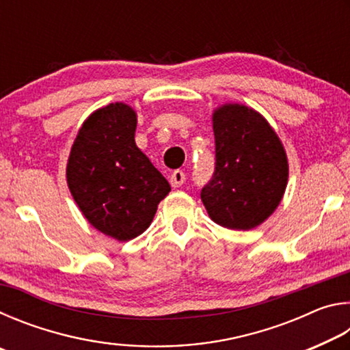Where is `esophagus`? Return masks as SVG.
<instances>
[{"mask_svg":"<svg viewBox=\"0 0 350 350\" xmlns=\"http://www.w3.org/2000/svg\"><path fill=\"white\" fill-rule=\"evenodd\" d=\"M183 182H185V173H183V171H180V170H176V171H173V174L170 176V183H171V187L179 188Z\"/></svg>","mask_w":350,"mask_h":350,"instance_id":"34e87169","label":"esophagus"}]
</instances>
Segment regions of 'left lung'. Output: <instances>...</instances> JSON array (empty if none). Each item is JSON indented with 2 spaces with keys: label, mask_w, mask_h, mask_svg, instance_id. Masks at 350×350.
<instances>
[{
  "label": "left lung",
  "mask_w": 350,
  "mask_h": 350,
  "mask_svg": "<svg viewBox=\"0 0 350 350\" xmlns=\"http://www.w3.org/2000/svg\"><path fill=\"white\" fill-rule=\"evenodd\" d=\"M216 168L200 199L211 221L252 230L273 215L288 182L281 139L262 114L242 103L213 111Z\"/></svg>",
  "instance_id": "1"
}]
</instances>
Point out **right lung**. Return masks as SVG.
I'll return each instance as SVG.
<instances>
[{
    "instance_id": "1",
    "label": "right lung",
    "mask_w": 350,
    "mask_h": 350,
    "mask_svg": "<svg viewBox=\"0 0 350 350\" xmlns=\"http://www.w3.org/2000/svg\"><path fill=\"white\" fill-rule=\"evenodd\" d=\"M137 112L122 103L98 108L83 122L70 148L66 180L94 228L125 242L150 227L168 180L135 145Z\"/></svg>"
}]
</instances>
